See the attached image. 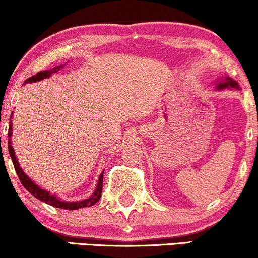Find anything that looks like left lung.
Instances as JSON below:
<instances>
[{"label":"left lung","mask_w":258,"mask_h":258,"mask_svg":"<svg viewBox=\"0 0 258 258\" xmlns=\"http://www.w3.org/2000/svg\"><path fill=\"white\" fill-rule=\"evenodd\" d=\"M218 90H225V88H235V90H240V86L235 80H232L231 77L225 76L223 77L220 82L217 84Z\"/></svg>","instance_id":"1"}]
</instances>
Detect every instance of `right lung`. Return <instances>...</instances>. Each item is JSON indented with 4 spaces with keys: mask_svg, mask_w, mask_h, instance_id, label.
<instances>
[{
    "mask_svg": "<svg viewBox=\"0 0 258 258\" xmlns=\"http://www.w3.org/2000/svg\"><path fill=\"white\" fill-rule=\"evenodd\" d=\"M61 68H62V65L56 66V68H52L51 70L40 71V73L34 75V76L27 79L26 84H28V82H37V81H40V80L48 79V77H50L54 73H57V71H59ZM11 119H12V115H11ZM7 135H8V138H10V139H8V151H10V156H11V159H12L13 166H15V170L18 174L21 183L23 184V187L28 190L30 195H33L35 198H38L39 201L44 202V203L49 204V206L55 207V208H60V209H66V210H76V209H80V208L91 207L99 201V198H101V196H102V187H103V172H102L101 176H99L98 183H97L95 192H93V195L91 196L90 198L84 199V201H80V202L61 201V199L57 198L55 195H50V193L46 192L45 189H43V188H40L39 185L35 184L34 182H33L32 179H30L29 177L23 172V170L19 167L18 160H17V157H16L15 150H13L12 141H11V137H12V121H10V128H8Z\"/></svg>",
    "mask_w": 258,
    "mask_h": 258,
    "instance_id": "1",
    "label": "right lung"
}]
</instances>
